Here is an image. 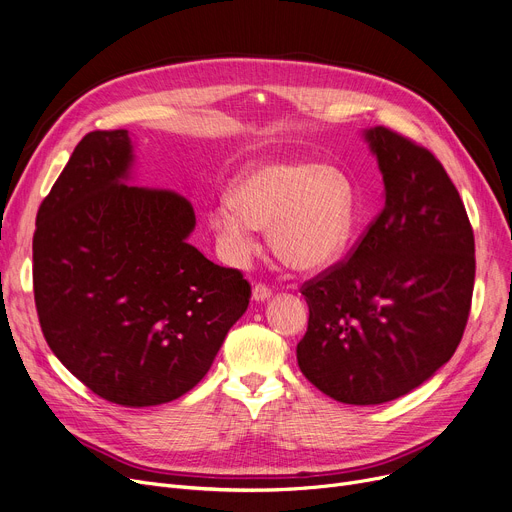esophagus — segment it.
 <instances>
[{
    "label": "esophagus",
    "mask_w": 512,
    "mask_h": 512,
    "mask_svg": "<svg viewBox=\"0 0 512 512\" xmlns=\"http://www.w3.org/2000/svg\"><path fill=\"white\" fill-rule=\"evenodd\" d=\"M272 297V290L267 288L265 284H255L253 286V301H265V299H270Z\"/></svg>",
    "instance_id": "obj_1"
}]
</instances>
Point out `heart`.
I'll return each instance as SVG.
<instances>
[{
    "label": "heart",
    "instance_id": "b5f03b06",
    "mask_svg": "<svg viewBox=\"0 0 512 512\" xmlns=\"http://www.w3.org/2000/svg\"><path fill=\"white\" fill-rule=\"evenodd\" d=\"M209 224L230 263L257 251V230L270 228L274 253L297 272H319L336 263L357 224L351 176L313 161H261L242 172L230 199L215 203Z\"/></svg>",
    "mask_w": 512,
    "mask_h": 512
}]
</instances>
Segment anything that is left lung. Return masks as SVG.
Here are the masks:
<instances>
[{
  "label": "left lung",
  "instance_id": "left-lung-1",
  "mask_svg": "<svg viewBox=\"0 0 512 512\" xmlns=\"http://www.w3.org/2000/svg\"><path fill=\"white\" fill-rule=\"evenodd\" d=\"M384 209L353 255L303 284L305 378L344 405L409 394L450 361L471 309L475 240L459 191L432 151L373 126Z\"/></svg>",
  "mask_w": 512,
  "mask_h": 512
}]
</instances>
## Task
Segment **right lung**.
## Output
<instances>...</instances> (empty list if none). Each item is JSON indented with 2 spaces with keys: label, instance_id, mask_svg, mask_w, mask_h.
Segmentation results:
<instances>
[{
  "label": "right lung",
  "instance_id": "obj_1",
  "mask_svg": "<svg viewBox=\"0 0 512 512\" xmlns=\"http://www.w3.org/2000/svg\"><path fill=\"white\" fill-rule=\"evenodd\" d=\"M128 130L80 141L37 213L33 286L43 336L97 396L155 407L195 388L251 286L195 249L193 205L130 186Z\"/></svg>",
  "mask_w": 512,
  "mask_h": 512
}]
</instances>
